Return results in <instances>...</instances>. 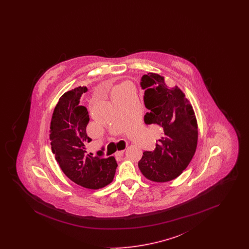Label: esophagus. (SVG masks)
<instances>
[{
	"instance_id": "1",
	"label": "esophagus",
	"mask_w": 249,
	"mask_h": 249,
	"mask_svg": "<svg viewBox=\"0 0 249 249\" xmlns=\"http://www.w3.org/2000/svg\"><path fill=\"white\" fill-rule=\"evenodd\" d=\"M123 154H124V150H119V151L116 152L115 156L116 157H121V156H123Z\"/></svg>"
}]
</instances>
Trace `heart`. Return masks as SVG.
I'll list each match as a JSON object with an SVG mask.
<instances>
[{
  "label": "heart",
  "mask_w": 249,
  "mask_h": 249,
  "mask_svg": "<svg viewBox=\"0 0 249 249\" xmlns=\"http://www.w3.org/2000/svg\"><path fill=\"white\" fill-rule=\"evenodd\" d=\"M129 89V85L128 83H123L121 84V85H119V87L114 90V93H113V96H115V95L118 94L119 92H121L122 90H124V89Z\"/></svg>",
  "instance_id": "1"
}]
</instances>
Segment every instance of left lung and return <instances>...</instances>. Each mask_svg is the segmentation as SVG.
Instances as JSON below:
<instances>
[{"instance_id":"obj_1","label":"left lung","mask_w":249,"mask_h":249,"mask_svg":"<svg viewBox=\"0 0 249 249\" xmlns=\"http://www.w3.org/2000/svg\"><path fill=\"white\" fill-rule=\"evenodd\" d=\"M143 103L149 110L146 124H154L161 136L153 151H144L138 162L142 175L154 182L179 177L190 164L198 142V126L192 106L178 87L168 88L160 74L148 72L141 78Z\"/></svg>"}]
</instances>
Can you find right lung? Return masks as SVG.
Here are the masks:
<instances>
[{"mask_svg": "<svg viewBox=\"0 0 249 249\" xmlns=\"http://www.w3.org/2000/svg\"><path fill=\"white\" fill-rule=\"evenodd\" d=\"M87 90L78 87L60 97L52 115L49 137L52 152L67 178L84 188L98 190L113 181L118 164L114 157H103L104 147L95 157L86 150L91 141L86 131L89 116L79 100Z\"/></svg>", "mask_w": 249, "mask_h": 249, "instance_id": "1", "label": "right lung"}]
</instances>
